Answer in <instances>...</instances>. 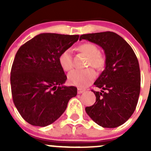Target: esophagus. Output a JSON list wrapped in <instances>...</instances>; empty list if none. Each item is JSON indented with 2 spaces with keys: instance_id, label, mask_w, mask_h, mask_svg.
<instances>
[{
  "instance_id": "34e87169",
  "label": "esophagus",
  "mask_w": 151,
  "mask_h": 151,
  "mask_svg": "<svg viewBox=\"0 0 151 151\" xmlns=\"http://www.w3.org/2000/svg\"><path fill=\"white\" fill-rule=\"evenodd\" d=\"M85 91V89H82V88H78V94H82L83 92Z\"/></svg>"
}]
</instances>
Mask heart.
<instances>
[{
  "label": "heart",
  "mask_w": 151,
  "mask_h": 151,
  "mask_svg": "<svg viewBox=\"0 0 151 151\" xmlns=\"http://www.w3.org/2000/svg\"><path fill=\"white\" fill-rule=\"evenodd\" d=\"M77 50L88 57V66H91L97 70L104 69L106 64L104 56L101 54L97 45L93 43H85L79 45ZM59 63L64 71H69L73 67V60L71 51L66 50L63 51L59 57ZM96 73L91 68L78 70H73L68 75L69 84L75 85L79 88H85L90 85L95 79Z\"/></svg>",
  "instance_id": "obj_1"
}]
</instances>
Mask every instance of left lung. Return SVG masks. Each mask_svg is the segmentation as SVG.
<instances>
[{
  "label": "left lung",
  "instance_id": "left-lung-1",
  "mask_svg": "<svg viewBox=\"0 0 151 151\" xmlns=\"http://www.w3.org/2000/svg\"><path fill=\"white\" fill-rule=\"evenodd\" d=\"M101 47L106 56L104 70L94 85L96 102L85 111L97 125L116 128L131 117L138 104L141 89V73L134 50L123 38L113 32L80 36Z\"/></svg>",
  "mask_w": 151,
  "mask_h": 151
}]
</instances>
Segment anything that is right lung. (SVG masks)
<instances>
[{
  "instance_id": "1",
  "label": "right lung",
  "mask_w": 151,
  "mask_h": 151,
  "mask_svg": "<svg viewBox=\"0 0 151 151\" xmlns=\"http://www.w3.org/2000/svg\"><path fill=\"white\" fill-rule=\"evenodd\" d=\"M79 35L41 33L19 47L15 56L10 85L13 101L27 122L45 127L60 118L68 102L77 94L66 80L59 57Z\"/></svg>"
}]
</instances>
